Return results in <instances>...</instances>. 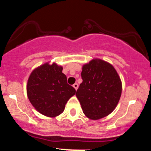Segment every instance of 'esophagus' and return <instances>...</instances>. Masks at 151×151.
I'll return each mask as SVG.
<instances>
[{
	"instance_id": "1",
	"label": "esophagus",
	"mask_w": 151,
	"mask_h": 151,
	"mask_svg": "<svg viewBox=\"0 0 151 151\" xmlns=\"http://www.w3.org/2000/svg\"><path fill=\"white\" fill-rule=\"evenodd\" d=\"M78 86H78V84H77V83H75V84H73V87H74V89H75L76 90H77V89H78Z\"/></svg>"
}]
</instances>
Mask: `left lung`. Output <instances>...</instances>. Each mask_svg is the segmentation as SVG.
I'll list each match as a JSON object with an SVG mask.
<instances>
[{
  "label": "left lung",
  "mask_w": 151,
  "mask_h": 151,
  "mask_svg": "<svg viewBox=\"0 0 151 151\" xmlns=\"http://www.w3.org/2000/svg\"><path fill=\"white\" fill-rule=\"evenodd\" d=\"M82 82L76 96L83 113L91 120L110 114L120 99L122 84L114 67L109 62L93 59L83 65Z\"/></svg>",
  "instance_id": "left-lung-1"
}]
</instances>
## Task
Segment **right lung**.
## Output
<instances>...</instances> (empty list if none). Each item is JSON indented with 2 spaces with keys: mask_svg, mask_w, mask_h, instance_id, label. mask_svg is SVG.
Returning a JSON list of instances; mask_svg holds the SVG:
<instances>
[{
  "mask_svg": "<svg viewBox=\"0 0 151 151\" xmlns=\"http://www.w3.org/2000/svg\"><path fill=\"white\" fill-rule=\"evenodd\" d=\"M62 67L45 63L32 71L27 80V94L35 109L43 115L55 117L64 111L76 90L67 82Z\"/></svg>",
  "mask_w": 151,
  "mask_h": 151,
  "instance_id": "1",
  "label": "right lung"
}]
</instances>
